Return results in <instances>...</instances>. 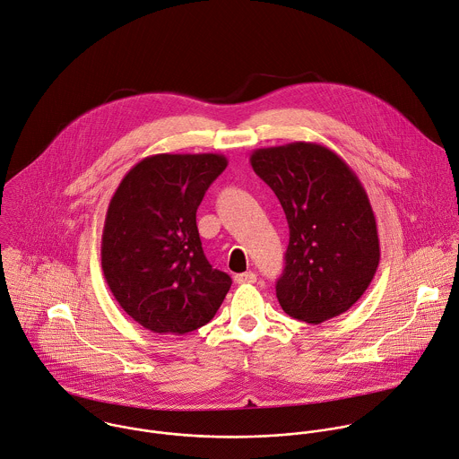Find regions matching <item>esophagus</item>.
<instances>
[{
	"mask_svg": "<svg viewBox=\"0 0 459 459\" xmlns=\"http://www.w3.org/2000/svg\"><path fill=\"white\" fill-rule=\"evenodd\" d=\"M233 280L237 281V283H255L256 281V274L255 273H238V274H235L233 276Z\"/></svg>",
	"mask_w": 459,
	"mask_h": 459,
	"instance_id": "1",
	"label": "esophagus"
}]
</instances>
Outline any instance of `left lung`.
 Wrapping results in <instances>:
<instances>
[{"label": "left lung", "mask_w": 459, "mask_h": 459, "mask_svg": "<svg viewBox=\"0 0 459 459\" xmlns=\"http://www.w3.org/2000/svg\"><path fill=\"white\" fill-rule=\"evenodd\" d=\"M249 161L289 224L276 281L281 308L312 325L346 312L380 260L377 221L359 178L333 151L310 142L256 149Z\"/></svg>", "instance_id": "8db88e82"}]
</instances>
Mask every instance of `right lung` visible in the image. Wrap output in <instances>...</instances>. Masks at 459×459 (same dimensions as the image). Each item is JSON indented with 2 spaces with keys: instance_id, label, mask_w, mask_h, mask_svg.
<instances>
[{
  "instance_id": "add662e5",
  "label": "right lung",
  "mask_w": 459,
  "mask_h": 459,
  "mask_svg": "<svg viewBox=\"0 0 459 459\" xmlns=\"http://www.w3.org/2000/svg\"><path fill=\"white\" fill-rule=\"evenodd\" d=\"M222 154H154L136 163L111 197L102 271L118 305L154 333L183 335L206 325L231 278L210 265L195 222Z\"/></svg>"
}]
</instances>
